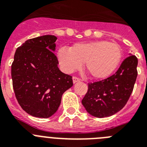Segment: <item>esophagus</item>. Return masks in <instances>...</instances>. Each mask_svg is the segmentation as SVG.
<instances>
[{
  "mask_svg": "<svg viewBox=\"0 0 147 147\" xmlns=\"http://www.w3.org/2000/svg\"><path fill=\"white\" fill-rule=\"evenodd\" d=\"M80 81V79H79L78 77H76V76H74V77H73V82L74 83H76Z\"/></svg>",
  "mask_w": 147,
  "mask_h": 147,
  "instance_id": "esophagus-1",
  "label": "esophagus"
}]
</instances>
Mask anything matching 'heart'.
I'll return each instance as SVG.
<instances>
[{
	"mask_svg": "<svg viewBox=\"0 0 147 147\" xmlns=\"http://www.w3.org/2000/svg\"><path fill=\"white\" fill-rule=\"evenodd\" d=\"M123 52L120 45L107 40L78 42L71 49L62 47L57 58L62 70L72 73L80 69L85 62V68L95 80H105L112 75L120 65Z\"/></svg>",
	"mask_w": 147,
	"mask_h": 147,
	"instance_id": "heart-1",
	"label": "heart"
}]
</instances>
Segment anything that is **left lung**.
I'll return each mask as SVG.
<instances>
[{
    "mask_svg": "<svg viewBox=\"0 0 147 147\" xmlns=\"http://www.w3.org/2000/svg\"><path fill=\"white\" fill-rule=\"evenodd\" d=\"M113 75L93 83L82 103L89 114L97 118L111 116L125 106L133 90L138 76V59L129 54Z\"/></svg>",
    "mask_w": 147,
    "mask_h": 147,
    "instance_id": "1",
    "label": "left lung"
}]
</instances>
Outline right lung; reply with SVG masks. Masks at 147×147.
Masks as SVG:
<instances>
[{
	"label": "right lung",
	"mask_w": 147,
	"mask_h": 147,
	"mask_svg": "<svg viewBox=\"0 0 147 147\" xmlns=\"http://www.w3.org/2000/svg\"><path fill=\"white\" fill-rule=\"evenodd\" d=\"M57 37L26 40L15 51L11 64L13 89L20 107L29 115L49 118L59 108L62 94L73 86L72 76L59 69Z\"/></svg>",
	"instance_id": "right-lung-1"
}]
</instances>
